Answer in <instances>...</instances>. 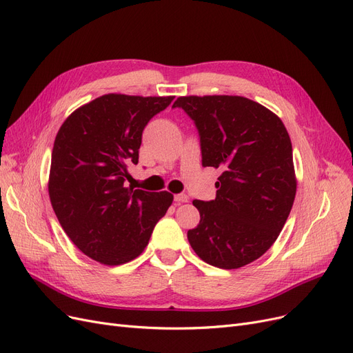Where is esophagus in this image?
<instances>
[{"mask_svg":"<svg viewBox=\"0 0 353 353\" xmlns=\"http://www.w3.org/2000/svg\"><path fill=\"white\" fill-rule=\"evenodd\" d=\"M174 201H176L177 203H186V202H189V196H188V194L180 193V194H176Z\"/></svg>","mask_w":353,"mask_h":353,"instance_id":"1","label":"esophagus"}]
</instances>
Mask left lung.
Listing matches in <instances>:
<instances>
[{
  "label": "left lung",
  "instance_id": "1",
  "mask_svg": "<svg viewBox=\"0 0 353 353\" xmlns=\"http://www.w3.org/2000/svg\"><path fill=\"white\" fill-rule=\"evenodd\" d=\"M196 125L202 165L219 168L216 198L194 199L201 221L188 240L203 262L239 269L276 241L296 193L292 143L279 117L241 96H183Z\"/></svg>",
  "mask_w": 353,
  "mask_h": 353
}]
</instances>
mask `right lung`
<instances>
[{"instance_id":"obj_1","label":"right lung","mask_w":353,"mask_h":353,"mask_svg":"<svg viewBox=\"0 0 353 353\" xmlns=\"http://www.w3.org/2000/svg\"><path fill=\"white\" fill-rule=\"evenodd\" d=\"M173 99L104 94L74 110L58 130L50 203L70 240L96 262L117 266L138 257L173 202L167 190L125 188L143 128Z\"/></svg>"}]
</instances>
